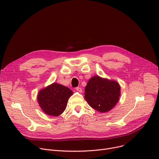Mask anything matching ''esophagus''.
Wrapping results in <instances>:
<instances>
[{
	"instance_id": "1",
	"label": "esophagus",
	"mask_w": 159,
	"mask_h": 159,
	"mask_svg": "<svg viewBox=\"0 0 159 159\" xmlns=\"http://www.w3.org/2000/svg\"><path fill=\"white\" fill-rule=\"evenodd\" d=\"M75 89H76V91H79V92H82V89H81V88H80V87H77L76 88H75Z\"/></svg>"
}]
</instances>
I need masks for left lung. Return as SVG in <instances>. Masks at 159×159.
Returning <instances> with one entry per match:
<instances>
[{"instance_id": "1", "label": "left lung", "mask_w": 159, "mask_h": 159, "mask_svg": "<svg viewBox=\"0 0 159 159\" xmlns=\"http://www.w3.org/2000/svg\"><path fill=\"white\" fill-rule=\"evenodd\" d=\"M120 86L115 81L91 78L85 88V99L90 106L99 112H107L118 102Z\"/></svg>"}]
</instances>
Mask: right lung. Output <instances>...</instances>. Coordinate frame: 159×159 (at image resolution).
Instances as JSON below:
<instances>
[{
	"label": "right lung",
	"mask_w": 159,
	"mask_h": 159,
	"mask_svg": "<svg viewBox=\"0 0 159 159\" xmlns=\"http://www.w3.org/2000/svg\"><path fill=\"white\" fill-rule=\"evenodd\" d=\"M72 94L73 92L68 88L54 83L40 91L38 102L45 113L56 117L64 112Z\"/></svg>",
	"instance_id": "add662e5"
}]
</instances>
